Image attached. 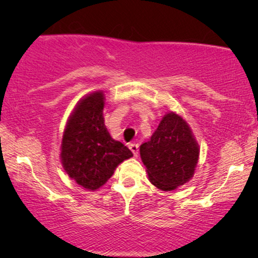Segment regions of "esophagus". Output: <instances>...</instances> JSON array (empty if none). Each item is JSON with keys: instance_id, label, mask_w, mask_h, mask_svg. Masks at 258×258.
I'll return each instance as SVG.
<instances>
[{"instance_id": "esophagus-1", "label": "esophagus", "mask_w": 258, "mask_h": 258, "mask_svg": "<svg viewBox=\"0 0 258 258\" xmlns=\"http://www.w3.org/2000/svg\"><path fill=\"white\" fill-rule=\"evenodd\" d=\"M129 149L133 151L134 156L137 157V155H139V144H136V143H130V144H129Z\"/></svg>"}]
</instances>
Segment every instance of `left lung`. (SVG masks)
<instances>
[{"instance_id":"left-lung-1","label":"left lung","mask_w":258,"mask_h":258,"mask_svg":"<svg viewBox=\"0 0 258 258\" xmlns=\"http://www.w3.org/2000/svg\"><path fill=\"white\" fill-rule=\"evenodd\" d=\"M140 154L149 181L163 191H172L195 174L200 147L185 119L169 111L150 141L140 147Z\"/></svg>"}]
</instances>
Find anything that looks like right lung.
<instances>
[{"mask_svg":"<svg viewBox=\"0 0 258 258\" xmlns=\"http://www.w3.org/2000/svg\"><path fill=\"white\" fill-rule=\"evenodd\" d=\"M104 94L98 90L77 102L63 132L61 162L68 176L84 189L97 190L119 163L133 156L104 124Z\"/></svg>","mask_w":258,"mask_h":258,"instance_id":"add662e5","label":"right lung"}]
</instances>
